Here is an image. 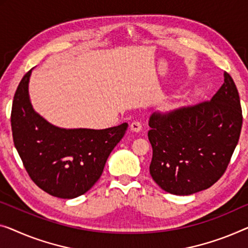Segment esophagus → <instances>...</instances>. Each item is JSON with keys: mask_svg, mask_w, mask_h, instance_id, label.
<instances>
[{"mask_svg": "<svg viewBox=\"0 0 248 248\" xmlns=\"http://www.w3.org/2000/svg\"><path fill=\"white\" fill-rule=\"evenodd\" d=\"M142 128V124L141 123H139V121H134V123L130 124V130L131 131H135V132H139L141 130Z\"/></svg>", "mask_w": 248, "mask_h": 248, "instance_id": "34e87169", "label": "esophagus"}]
</instances>
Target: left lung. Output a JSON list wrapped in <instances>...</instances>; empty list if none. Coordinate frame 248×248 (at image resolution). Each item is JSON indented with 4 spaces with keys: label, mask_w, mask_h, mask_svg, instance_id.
<instances>
[{
    "label": "left lung",
    "mask_w": 248,
    "mask_h": 248,
    "mask_svg": "<svg viewBox=\"0 0 248 248\" xmlns=\"http://www.w3.org/2000/svg\"><path fill=\"white\" fill-rule=\"evenodd\" d=\"M242 123L237 88L227 72L210 101L151 114L149 171L155 183L179 196L213 186L230 164Z\"/></svg>",
    "instance_id": "1"
}]
</instances>
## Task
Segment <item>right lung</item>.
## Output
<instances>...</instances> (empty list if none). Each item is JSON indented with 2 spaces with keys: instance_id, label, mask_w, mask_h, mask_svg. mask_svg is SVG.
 Returning a JSON list of instances; mask_svg holds the SVG:
<instances>
[{
  "instance_id": "obj_1",
  "label": "right lung",
  "mask_w": 248,
  "mask_h": 248,
  "mask_svg": "<svg viewBox=\"0 0 248 248\" xmlns=\"http://www.w3.org/2000/svg\"><path fill=\"white\" fill-rule=\"evenodd\" d=\"M31 69L14 94L13 141L31 179L46 193L72 199L90 189L102 175L128 124L100 129L57 127L33 108L29 94Z\"/></svg>"
}]
</instances>
